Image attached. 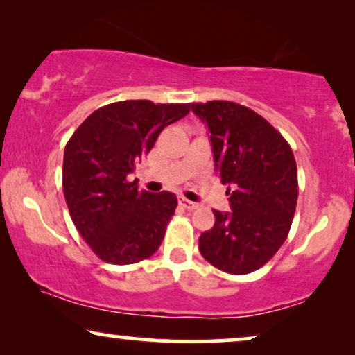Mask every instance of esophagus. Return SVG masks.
I'll return each instance as SVG.
<instances>
[{"label":"esophagus","mask_w":355,"mask_h":355,"mask_svg":"<svg viewBox=\"0 0 355 355\" xmlns=\"http://www.w3.org/2000/svg\"><path fill=\"white\" fill-rule=\"evenodd\" d=\"M178 202H180L182 207H185V209H188V211H193V209H196V207H198L196 202L188 201L187 198H183V196H178Z\"/></svg>","instance_id":"obj_1"}]
</instances>
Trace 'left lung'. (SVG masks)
Here are the masks:
<instances>
[{"instance_id": "obj_1", "label": "left lung", "mask_w": 355, "mask_h": 355, "mask_svg": "<svg viewBox=\"0 0 355 355\" xmlns=\"http://www.w3.org/2000/svg\"><path fill=\"white\" fill-rule=\"evenodd\" d=\"M209 130L216 172L229 185L230 212L212 209V229L200 237L206 261L229 274L264 266L286 242L299 183L294 154L276 128L252 108L227 101L191 103Z\"/></svg>"}]
</instances>
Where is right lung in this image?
Returning <instances> with one entry per match:
<instances>
[{"label": "right lung", "instance_id": "1", "mask_svg": "<svg viewBox=\"0 0 355 355\" xmlns=\"http://www.w3.org/2000/svg\"><path fill=\"white\" fill-rule=\"evenodd\" d=\"M191 103L123 101L91 113L64 148L63 193L76 229L102 261L133 264L162 243L178 201L173 193L139 190L136 164L165 126Z\"/></svg>", "mask_w": 355, "mask_h": 355}]
</instances>
